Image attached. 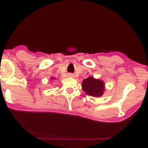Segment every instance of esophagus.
Here are the masks:
<instances>
[{"label":"esophagus","mask_w":148,"mask_h":148,"mask_svg":"<svg viewBox=\"0 0 148 148\" xmlns=\"http://www.w3.org/2000/svg\"><path fill=\"white\" fill-rule=\"evenodd\" d=\"M68 76H70V77H73V76H74V74H72V73H69V74H68Z\"/></svg>","instance_id":"obj_1"}]
</instances>
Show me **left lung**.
Here are the masks:
<instances>
[{
	"instance_id": "obj_1",
	"label": "left lung",
	"mask_w": 148,
	"mask_h": 148,
	"mask_svg": "<svg viewBox=\"0 0 148 148\" xmlns=\"http://www.w3.org/2000/svg\"><path fill=\"white\" fill-rule=\"evenodd\" d=\"M82 88L86 94L92 97H100L104 90V84L103 81L90 76L83 81Z\"/></svg>"
}]
</instances>
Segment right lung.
I'll use <instances>...</instances> for the list:
<instances>
[{"label": "right lung", "mask_w": 148, "mask_h": 148, "mask_svg": "<svg viewBox=\"0 0 148 148\" xmlns=\"http://www.w3.org/2000/svg\"><path fill=\"white\" fill-rule=\"evenodd\" d=\"M52 79H53V78H52Z\"/></svg>", "instance_id": "add662e5"}]
</instances>
